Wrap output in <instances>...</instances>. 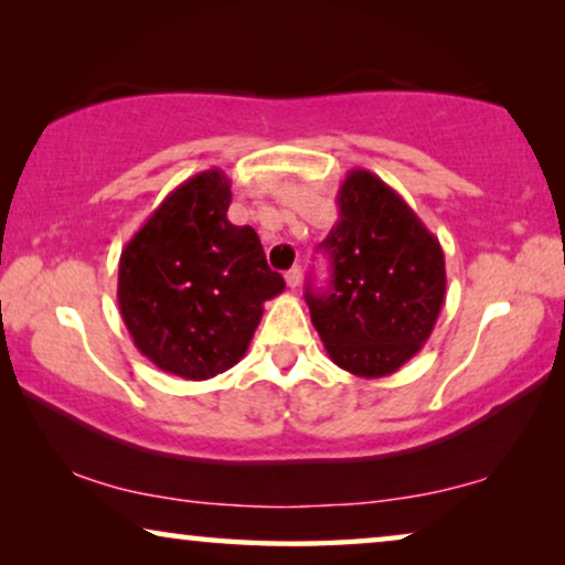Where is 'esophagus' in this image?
I'll list each match as a JSON object with an SVG mask.
<instances>
[{
  "label": "esophagus",
  "mask_w": 565,
  "mask_h": 565,
  "mask_svg": "<svg viewBox=\"0 0 565 565\" xmlns=\"http://www.w3.org/2000/svg\"><path fill=\"white\" fill-rule=\"evenodd\" d=\"M300 277H303V269L292 267V269H288V273H285V282H288V288L296 290L300 285Z\"/></svg>",
  "instance_id": "1"
}]
</instances>
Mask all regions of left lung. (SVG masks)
Returning a JSON list of instances; mask_svg holds the SVG:
<instances>
[{
  "label": "left lung",
  "instance_id": "8db88e82",
  "mask_svg": "<svg viewBox=\"0 0 565 565\" xmlns=\"http://www.w3.org/2000/svg\"><path fill=\"white\" fill-rule=\"evenodd\" d=\"M339 221L319 249L329 290H306L329 358L358 377H385L427 342L445 303V254L396 190L352 169L337 195Z\"/></svg>",
  "mask_w": 565,
  "mask_h": 565
}]
</instances>
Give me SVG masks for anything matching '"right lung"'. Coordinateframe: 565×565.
<instances>
[{
    "mask_svg": "<svg viewBox=\"0 0 565 565\" xmlns=\"http://www.w3.org/2000/svg\"><path fill=\"white\" fill-rule=\"evenodd\" d=\"M231 180L221 169L169 192L118 267V306L136 350L164 373L207 381L249 350L262 306L285 290L257 231L226 218Z\"/></svg>",
    "mask_w": 565,
    "mask_h": 565,
    "instance_id": "1",
    "label": "right lung"
}]
</instances>
